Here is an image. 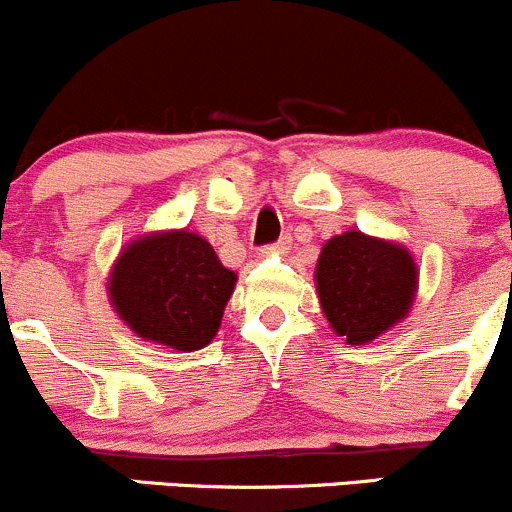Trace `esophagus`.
Listing matches in <instances>:
<instances>
[{
	"label": "esophagus",
	"instance_id": "1",
	"mask_svg": "<svg viewBox=\"0 0 512 512\" xmlns=\"http://www.w3.org/2000/svg\"><path fill=\"white\" fill-rule=\"evenodd\" d=\"M287 250H289V238H282L279 242H274V245L262 247V255H270V252H287Z\"/></svg>",
	"mask_w": 512,
	"mask_h": 512
}]
</instances>
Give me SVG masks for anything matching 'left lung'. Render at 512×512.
<instances>
[{"instance_id": "1", "label": "left lung", "mask_w": 512, "mask_h": 512, "mask_svg": "<svg viewBox=\"0 0 512 512\" xmlns=\"http://www.w3.org/2000/svg\"><path fill=\"white\" fill-rule=\"evenodd\" d=\"M314 282L331 331L365 346L410 314L419 270L400 242L346 230L324 242Z\"/></svg>"}]
</instances>
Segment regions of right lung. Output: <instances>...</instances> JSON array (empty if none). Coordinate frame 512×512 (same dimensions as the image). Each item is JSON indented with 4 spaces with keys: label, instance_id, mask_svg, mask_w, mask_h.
<instances>
[{
    "label": "right lung",
    "instance_id": "obj_1",
    "mask_svg": "<svg viewBox=\"0 0 512 512\" xmlns=\"http://www.w3.org/2000/svg\"><path fill=\"white\" fill-rule=\"evenodd\" d=\"M238 274L193 230H154L129 240L107 277L120 321L142 341L201 351L213 341Z\"/></svg>",
    "mask_w": 512,
    "mask_h": 512
}]
</instances>
